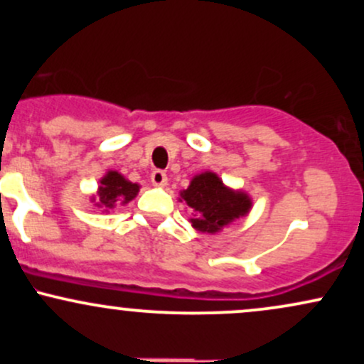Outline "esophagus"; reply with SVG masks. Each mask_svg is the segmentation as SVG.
Segmentation results:
<instances>
[{
  "mask_svg": "<svg viewBox=\"0 0 364 364\" xmlns=\"http://www.w3.org/2000/svg\"><path fill=\"white\" fill-rule=\"evenodd\" d=\"M150 181H152L154 186H159V188H164L168 185V176H166L164 171H154L152 174H150Z\"/></svg>",
  "mask_w": 364,
  "mask_h": 364,
  "instance_id": "34e87169",
  "label": "esophagus"
}]
</instances>
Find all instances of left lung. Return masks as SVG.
I'll return each instance as SVG.
<instances>
[{"label": "left lung", "instance_id": "8db88e82", "mask_svg": "<svg viewBox=\"0 0 364 364\" xmlns=\"http://www.w3.org/2000/svg\"><path fill=\"white\" fill-rule=\"evenodd\" d=\"M179 202L191 210L190 223L196 231L215 235L240 217L248 215L253 200L246 191L235 190L212 171H203L191 178L190 186L179 191Z\"/></svg>", "mask_w": 364, "mask_h": 364}]
</instances>
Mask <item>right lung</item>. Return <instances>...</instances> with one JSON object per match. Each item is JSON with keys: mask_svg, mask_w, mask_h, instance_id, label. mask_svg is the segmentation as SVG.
Returning a JSON list of instances; mask_svg holds the SVG:
<instances>
[{"mask_svg": "<svg viewBox=\"0 0 364 364\" xmlns=\"http://www.w3.org/2000/svg\"><path fill=\"white\" fill-rule=\"evenodd\" d=\"M140 191L139 183H132L118 171H107L99 179L97 193L90 196V202L102 212L114 210L118 205H127Z\"/></svg>", "mask_w": 364, "mask_h": 364, "instance_id": "1", "label": "right lung"}]
</instances>
